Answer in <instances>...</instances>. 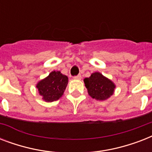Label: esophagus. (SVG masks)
<instances>
[{
    "mask_svg": "<svg viewBox=\"0 0 152 152\" xmlns=\"http://www.w3.org/2000/svg\"><path fill=\"white\" fill-rule=\"evenodd\" d=\"M81 78H82L81 75H78V76H74V79H75V80H81Z\"/></svg>",
    "mask_w": 152,
    "mask_h": 152,
    "instance_id": "1",
    "label": "esophagus"
}]
</instances>
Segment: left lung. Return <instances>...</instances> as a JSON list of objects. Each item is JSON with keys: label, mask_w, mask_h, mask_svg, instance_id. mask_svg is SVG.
Returning <instances> with one entry per match:
<instances>
[{"label": "left lung", "mask_w": 152, "mask_h": 152, "mask_svg": "<svg viewBox=\"0 0 152 152\" xmlns=\"http://www.w3.org/2000/svg\"><path fill=\"white\" fill-rule=\"evenodd\" d=\"M88 95L92 99L104 101L113 95L115 83L99 72H95L88 78L83 80Z\"/></svg>", "instance_id": "left-lung-1"}]
</instances>
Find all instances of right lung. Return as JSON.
I'll return each mask as SVG.
<instances>
[{
  "label": "right lung",
  "mask_w": 152,
  "mask_h": 152,
  "mask_svg": "<svg viewBox=\"0 0 152 152\" xmlns=\"http://www.w3.org/2000/svg\"><path fill=\"white\" fill-rule=\"evenodd\" d=\"M69 83L68 76L60 71H53L36 84L39 94L46 102L57 101L61 97Z\"/></svg>",
  "instance_id": "add662e5"
}]
</instances>
